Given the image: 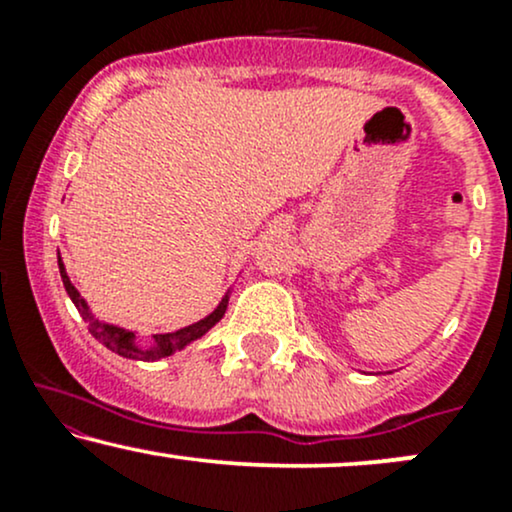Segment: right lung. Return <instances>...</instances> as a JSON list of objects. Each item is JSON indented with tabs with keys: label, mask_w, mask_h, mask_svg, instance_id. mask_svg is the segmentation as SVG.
I'll return each mask as SVG.
<instances>
[{
	"label": "right lung",
	"mask_w": 512,
	"mask_h": 512,
	"mask_svg": "<svg viewBox=\"0 0 512 512\" xmlns=\"http://www.w3.org/2000/svg\"><path fill=\"white\" fill-rule=\"evenodd\" d=\"M57 262H60V276H62L64 289H67L69 298L74 301L76 310H79L81 317H84V320L88 322V332H91L93 337H96L103 346H108L110 351H115V354H120L125 358H134V361H156V358L175 354V351L182 349V346H187L190 342H195V339L202 337V334H207L211 327H214L216 322L221 320L223 313H226L228 296L223 298V301L219 303V308H216L209 317H204V320H199L190 327H182V330H178V332L154 334V346H149V349H139V346L134 344V334L132 332L120 330V327H113V325H103V322H98L96 317L88 313L86 301L79 296V291L74 289V284L69 281L67 272H64V264H62L60 255H57Z\"/></svg>",
	"instance_id": "1"
}]
</instances>
